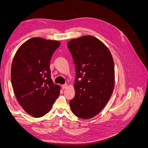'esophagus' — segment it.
Here are the masks:
<instances>
[{"label":"esophagus","mask_w":148,"mask_h":148,"mask_svg":"<svg viewBox=\"0 0 148 148\" xmlns=\"http://www.w3.org/2000/svg\"><path fill=\"white\" fill-rule=\"evenodd\" d=\"M67 88V84H66L62 85V88L63 89H65V88Z\"/></svg>","instance_id":"1"}]
</instances>
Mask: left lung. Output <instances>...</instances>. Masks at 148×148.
I'll return each instance as SVG.
<instances>
[{"label":"left lung","instance_id":"obj_1","mask_svg":"<svg viewBox=\"0 0 148 148\" xmlns=\"http://www.w3.org/2000/svg\"><path fill=\"white\" fill-rule=\"evenodd\" d=\"M67 47L75 65V96L70 101L77 117L88 119L99 114L113 92L115 71L109 49L97 38L83 36Z\"/></svg>","mask_w":148,"mask_h":148}]
</instances>
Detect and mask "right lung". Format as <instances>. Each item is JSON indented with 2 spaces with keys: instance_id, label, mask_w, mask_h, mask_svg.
<instances>
[{
  "instance_id": "obj_1",
  "label": "right lung",
  "mask_w": 148,
  "mask_h": 148,
  "mask_svg": "<svg viewBox=\"0 0 148 148\" xmlns=\"http://www.w3.org/2000/svg\"><path fill=\"white\" fill-rule=\"evenodd\" d=\"M57 41L33 38L18 49L11 67V83L18 102L26 113L41 117L51 110L60 87L51 79L50 61Z\"/></svg>"
}]
</instances>
